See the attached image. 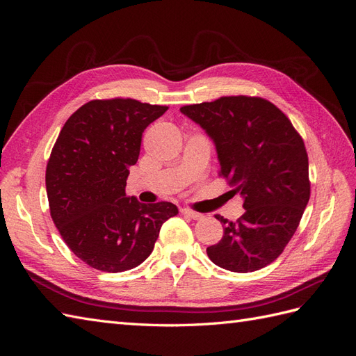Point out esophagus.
<instances>
[{
    "label": "esophagus",
    "mask_w": 356,
    "mask_h": 356,
    "mask_svg": "<svg viewBox=\"0 0 356 356\" xmlns=\"http://www.w3.org/2000/svg\"><path fill=\"white\" fill-rule=\"evenodd\" d=\"M181 213L186 215V217L193 218V220H202V218H203L202 213H199V212H196V211H191V209H188V208H182V209H181Z\"/></svg>",
    "instance_id": "1"
}]
</instances>
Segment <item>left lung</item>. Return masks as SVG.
<instances>
[{
    "mask_svg": "<svg viewBox=\"0 0 356 356\" xmlns=\"http://www.w3.org/2000/svg\"><path fill=\"white\" fill-rule=\"evenodd\" d=\"M181 113L212 139L220 175L243 199L239 220L217 215L224 234L208 257L230 272L260 270L282 254L310 197L303 139L276 105L255 96H222Z\"/></svg>",
    "mask_w": 356,
    "mask_h": 356,
    "instance_id": "left-lung-1",
    "label": "left lung"
}]
</instances>
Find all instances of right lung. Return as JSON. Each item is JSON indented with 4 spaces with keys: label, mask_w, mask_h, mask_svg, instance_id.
Wrapping results in <instances>:
<instances>
[{
    "label": "right lung",
    "mask_w": 356,
    "mask_h": 356,
    "mask_svg": "<svg viewBox=\"0 0 356 356\" xmlns=\"http://www.w3.org/2000/svg\"><path fill=\"white\" fill-rule=\"evenodd\" d=\"M168 106L135 99H96L75 111L56 139L46 169L51 220L70 250L88 266L118 273L152 254L174 203L145 204L126 196L129 168L145 127Z\"/></svg>",
    "instance_id": "add662e5"
}]
</instances>
